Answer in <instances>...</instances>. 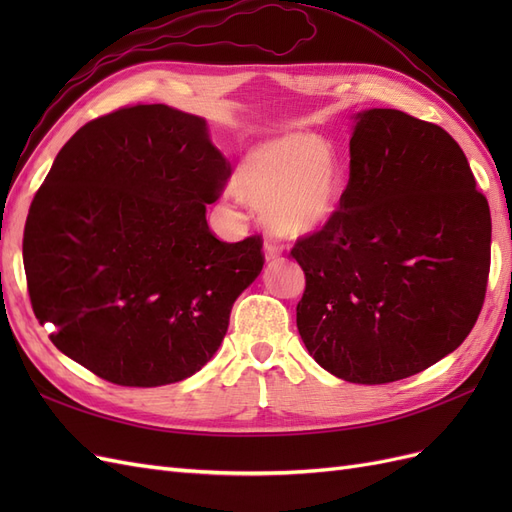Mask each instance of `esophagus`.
I'll list each match as a JSON object with an SVG mask.
<instances>
[{
    "label": "esophagus",
    "mask_w": 512,
    "mask_h": 512,
    "mask_svg": "<svg viewBox=\"0 0 512 512\" xmlns=\"http://www.w3.org/2000/svg\"><path fill=\"white\" fill-rule=\"evenodd\" d=\"M282 252H284V245H280V243L273 241V239H267V241H265V256H267V260L280 258Z\"/></svg>",
    "instance_id": "obj_1"
}]
</instances>
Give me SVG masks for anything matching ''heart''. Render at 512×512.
I'll return each instance as SVG.
<instances>
[{"label":"heart","instance_id":"b5f03b06","mask_svg":"<svg viewBox=\"0 0 512 512\" xmlns=\"http://www.w3.org/2000/svg\"><path fill=\"white\" fill-rule=\"evenodd\" d=\"M235 190L258 205L271 228L305 235L327 224L342 192V168L329 143L314 134H288L262 143L241 162Z\"/></svg>","mask_w":512,"mask_h":512}]
</instances>
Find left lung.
I'll return each mask as SVG.
<instances>
[{"label":"left lung","mask_w":512,"mask_h":512,"mask_svg":"<svg viewBox=\"0 0 512 512\" xmlns=\"http://www.w3.org/2000/svg\"><path fill=\"white\" fill-rule=\"evenodd\" d=\"M354 119L339 207L290 250L305 273L297 327L333 376L386 384L470 335L487 292L491 213L436 123L395 108Z\"/></svg>","instance_id":"1"}]
</instances>
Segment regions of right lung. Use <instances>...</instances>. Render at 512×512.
I'll list each match as a JSON object with an SVG mask.
<instances>
[{
    "mask_svg": "<svg viewBox=\"0 0 512 512\" xmlns=\"http://www.w3.org/2000/svg\"><path fill=\"white\" fill-rule=\"evenodd\" d=\"M228 179L200 117L134 104L85 123L23 232L29 301L51 342L119 386L196 374L265 265L260 235L226 243L209 230Z\"/></svg>",
    "mask_w": 512,
    "mask_h": 512,
    "instance_id": "obj_1",
    "label": "right lung"
}]
</instances>
